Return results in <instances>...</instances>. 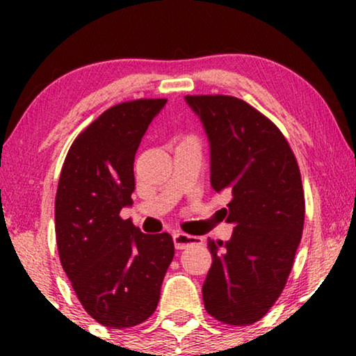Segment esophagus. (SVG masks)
I'll return each instance as SVG.
<instances>
[{
    "mask_svg": "<svg viewBox=\"0 0 356 356\" xmlns=\"http://www.w3.org/2000/svg\"><path fill=\"white\" fill-rule=\"evenodd\" d=\"M173 243L178 250H184V248L193 246V245H202V238L191 236V235H188V233H183V232H175Z\"/></svg>",
    "mask_w": 356,
    "mask_h": 356,
    "instance_id": "obj_1",
    "label": "esophagus"
}]
</instances>
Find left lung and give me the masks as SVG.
<instances>
[{
	"label": "left lung",
	"mask_w": 356,
	"mask_h": 356,
	"mask_svg": "<svg viewBox=\"0 0 356 356\" xmlns=\"http://www.w3.org/2000/svg\"><path fill=\"white\" fill-rule=\"evenodd\" d=\"M211 144V184L230 193L228 241H207L212 266L202 285L207 313L230 325L259 321L289 279L305 223L301 175L285 136L245 100L186 95Z\"/></svg>",
	"instance_id": "8db88e82"
}]
</instances>
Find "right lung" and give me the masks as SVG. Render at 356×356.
<instances>
[{
  "instance_id": "add662e5",
  "label": "right lung",
  "mask_w": 356,
  "mask_h": 356,
  "mask_svg": "<svg viewBox=\"0 0 356 356\" xmlns=\"http://www.w3.org/2000/svg\"><path fill=\"white\" fill-rule=\"evenodd\" d=\"M165 99L123 102L74 139L55 199L60 261L77 298L97 323L133 327L154 314L175 256L168 233L145 235L120 217L133 204L134 155Z\"/></svg>"
}]
</instances>
